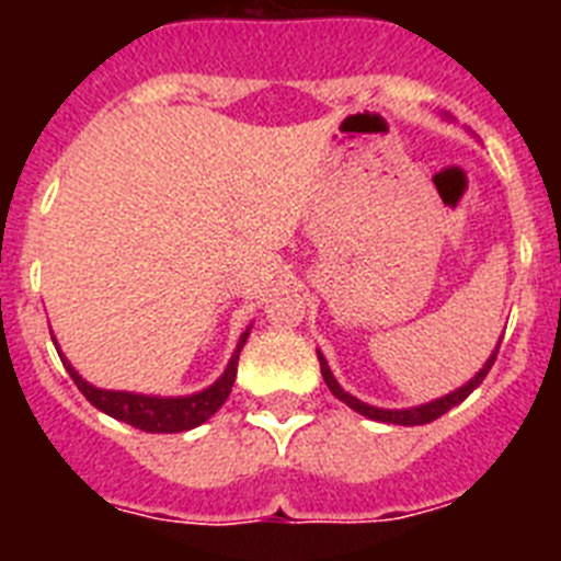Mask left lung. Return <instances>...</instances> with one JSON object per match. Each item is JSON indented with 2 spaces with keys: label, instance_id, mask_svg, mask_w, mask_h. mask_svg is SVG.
I'll list each match as a JSON object with an SVG mask.
<instances>
[{
  "label": "left lung",
  "instance_id": "8db88e82",
  "mask_svg": "<svg viewBox=\"0 0 561 561\" xmlns=\"http://www.w3.org/2000/svg\"><path fill=\"white\" fill-rule=\"evenodd\" d=\"M500 340H503V336H500ZM497 351H500V345L492 351V356L485 359L483 368L474 374V379L466 381L463 388L453 390V393H447V396H440V399H435V401H427V404H419V408H408V410H385V408H374V404H365V401H359L356 396H351L348 390L340 388V381L334 379V374H331V368H329V362H325V356L320 354V351H317V359H320V374H323L325 385H329V390L336 396V399L342 401V404H348V408L356 410L359 415H365V419L381 421V424H401V427H415V424H430V421L440 419L444 413H449L453 408H458L460 401L472 393L474 388H480V381L485 379V374L492 370L494 359H497Z\"/></svg>",
  "mask_w": 561,
  "mask_h": 561
}]
</instances>
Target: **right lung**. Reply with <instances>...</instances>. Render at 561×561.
Listing matches in <instances>:
<instances>
[{
    "instance_id": "right-lung-1",
    "label": "right lung",
    "mask_w": 561,
    "mask_h": 561,
    "mask_svg": "<svg viewBox=\"0 0 561 561\" xmlns=\"http://www.w3.org/2000/svg\"><path fill=\"white\" fill-rule=\"evenodd\" d=\"M53 334V331H49ZM247 336H250V329L241 334L238 340L236 351H232L230 362H227L225 374L219 379L213 381L210 388L199 390V393L193 396H176V399H162V396H142V393H126V390H103L95 388V385H89L81 374H78L67 359H64L61 348H58L56 342V351L61 356L64 368L67 374L72 376V381L78 385L83 396H87L92 404H95L101 413L112 415L117 421H126L131 427L137 430H146V433H185V430L199 427L210 419L216 410L221 408L227 401L232 390V381H236V370H238V354L244 348Z\"/></svg>"
}]
</instances>
